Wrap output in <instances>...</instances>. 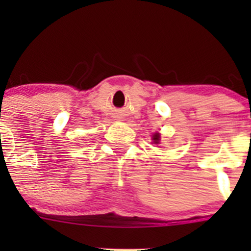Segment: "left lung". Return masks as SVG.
Returning <instances> with one entry per match:
<instances>
[{
    "label": "left lung",
    "instance_id": "obj_1",
    "mask_svg": "<svg viewBox=\"0 0 251 251\" xmlns=\"http://www.w3.org/2000/svg\"><path fill=\"white\" fill-rule=\"evenodd\" d=\"M158 137H159L158 135H155V136H154V141H155V143H158Z\"/></svg>",
    "mask_w": 251,
    "mask_h": 251
}]
</instances>
